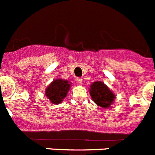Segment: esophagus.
<instances>
[{
    "mask_svg": "<svg viewBox=\"0 0 155 155\" xmlns=\"http://www.w3.org/2000/svg\"><path fill=\"white\" fill-rule=\"evenodd\" d=\"M77 81L78 82V84H82V78H77Z\"/></svg>",
    "mask_w": 155,
    "mask_h": 155,
    "instance_id": "obj_1",
    "label": "esophagus"
}]
</instances>
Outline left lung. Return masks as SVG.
<instances>
[{
  "label": "left lung",
  "instance_id": "obj_1",
  "mask_svg": "<svg viewBox=\"0 0 155 155\" xmlns=\"http://www.w3.org/2000/svg\"><path fill=\"white\" fill-rule=\"evenodd\" d=\"M89 93L94 103L104 109L110 107L116 99V94L102 81L93 82Z\"/></svg>",
  "mask_w": 155,
  "mask_h": 155
}]
</instances>
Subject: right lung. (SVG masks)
<instances>
[{
    "label": "right lung",
    "instance_id": "1",
    "mask_svg": "<svg viewBox=\"0 0 155 155\" xmlns=\"http://www.w3.org/2000/svg\"><path fill=\"white\" fill-rule=\"evenodd\" d=\"M71 82L62 78H57L49 84L45 91L46 98L53 104H60L66 98L71 88Z\"/></svg>",
    "mask_w": 155,
    "mask_h": 155
}]
</instances>
